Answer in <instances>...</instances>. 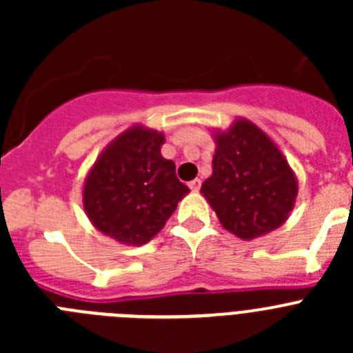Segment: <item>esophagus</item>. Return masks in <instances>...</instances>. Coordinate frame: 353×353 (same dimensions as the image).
<instances>
[{
  "label": "esophagus",
  "instance_id": "1",
  "mask_svg": "<svg viewBox=\"0 0 353 353\" xmlns=\"http://www.w3.org/2000/svg\"><path fill=\"white\" fill-rule=\"evenodd\" d=\"M189 187H191L192 191H199V187H201V180L199 179L192 180V182H189Z\"/></svg>",
  "mask_w": 353,
  "mask_h": 353
}]
</instances>
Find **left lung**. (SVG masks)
<instances>
[{
  "mask_svg": "<svg viewBox=\"0 0 353 353\" xmlns=\"http://www.w3.org/2000/svg\"><path fill=\"white\" fill-rule=\"evenodd\" d=\"M215 141L214 173L201 192L221 224L245 240L281 226L295 203L297 180L277 146L248 120L235 121Z\"/></svg>",
  "mask_w": 353,
  "mask_h": 353,
  "instance_id": "1",
  "label": "left lung"
}]
</instances>
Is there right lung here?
<instances>
[{"label": "right lung", "instance_id": "1", "mask_svg": "<svg viewBox=\"0 0 353 353\" xmlns=\"http://www.w3.org/2000/svg\"><path fill=\"white\" fill-rule=\"evenodd\" d=\"M164 136L132 127L102 152L84 183L83 203L93 226L130 245L161 232L189 187L161 155Z\"/></svg>", "mask_w": 353, "mask_h": 353}]
</instances>
